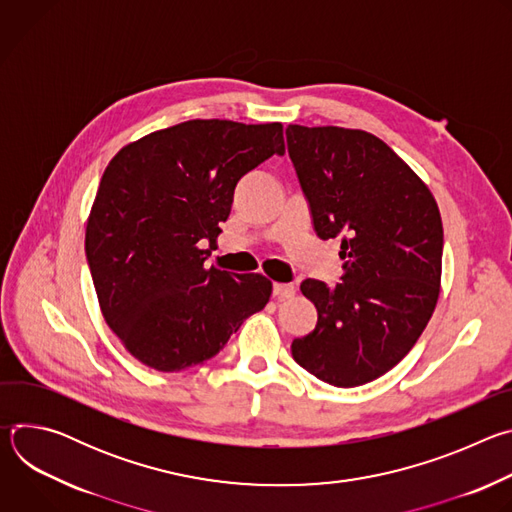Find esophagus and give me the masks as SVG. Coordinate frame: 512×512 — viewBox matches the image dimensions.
<instances>
[{"mask_svg":"<svg viewBox=\"0 0 512 512\" xmlns=\"http://www.w3.org/2000/svg\"><path fill=\"white\" fill-rule=\"evenodd\" d=\"M294 294H296V287L291 285V283H273V298L277 302L289 300Z\"/></svg>","mask_w":512,"mask_h":512,"instance_id":"1","label":"esophagus"}]
</instances>
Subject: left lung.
<instances>
[{
    "label": "left lung",
    "instance_id": "left-lung-1",
    "mask_svg": "<svg viewBox=\"0 0 512 512\" xmlns=\"http://www.w3.org/2000/svg\"><path fill=\"white\" fill-rule=\"evenodd\" d=\"M287 152L316 235L340 239L344 275L304 279L316 328L291 356L334 387L391 371L425 330L440 296L444 229L427 186L379 137L344 127L287 125Z\"/></svg>",
    "mask_w": 512,
    "mask_h": 512
}]
</instances>
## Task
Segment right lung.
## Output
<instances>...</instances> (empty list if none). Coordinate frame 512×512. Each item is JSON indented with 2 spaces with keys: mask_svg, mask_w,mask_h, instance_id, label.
I'll list each match as a JSON object with an SVG mask.
<instances>
[{
  "mask_svg": "<svg viewBox=\"0 0 512 512\" xmlns=\"http://www.w3.org/2000/svg\"><path fill=\"white\" fill-rule=\"evenodd\" d=\"M283 154L281 123L192 119L125 145L109 162L85 251L105 322L137 360L162 373L194 367L265 308L267 277L204 261L239 180Z\"/></svg>",
  "mask_w": 512,
  "mask_h": 512,
  "instance_id": "add662e5",
  "label": "right lung"
}]
</instances>
